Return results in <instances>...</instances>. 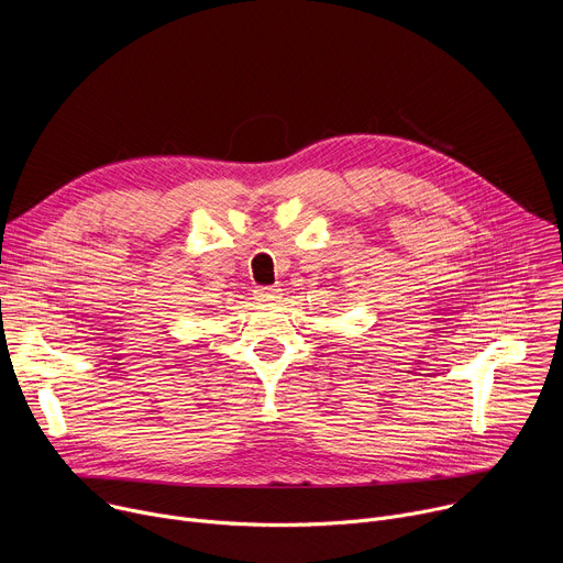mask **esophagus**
I'll list each match as a JSON object with an SVG mask.
<instances>
[{"mask_svg":"<svg viewBox=\"0 0 563 563\" xmlns=\"http://www.w3.org/2000/svg\"><path fill=\"white\" fill-rule=\"evenodd\" d=\"M278 296H280L278 287H256L254 289V298L261 300V302H269V300H274Z\"/></svg>","mask_w":563,"mask_h":563,"instance_id":"1","label":"esophagus"}]
</instances>
